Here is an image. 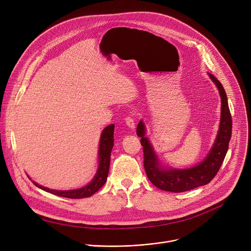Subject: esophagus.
<instances>
[{
  "instance_id": "1",
  "label": "esophagus",
  "mask_w": 251,
  "mask_h": 251,
  "mask_svg": "<svg viewBox=\"0 0 251 251\" xmlns=\"http://www.w3.org/2000/svg\"><path fill=\"white\" fill-rule=\"evenodd\" d=\"M126 126H127L130 129H134V128H135V122H134V119H133V118H131V117L126 118Z\"/></svg>"
}]
</instances>
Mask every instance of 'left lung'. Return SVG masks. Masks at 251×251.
Returning a JSON list of instances; mask_svg holds the SVG:
<instances>
[{
    "instance_id": "1",
    "label": "left lung",
    "mask_w": 251,
    "mask_h": 251,
    "mask_svg": "<svg viewBox=\"0 0 251 251\" xmlns=\"http://www.w3.org/2000/svg\"><path fill=\"white\" fill-rule=\"evenodd\" d=\"M211 80L218 88L221 97V118L216 139L206 157L197 165L176 169L166 167L159 161L152 143L146 136V126L141 120L136 133L141 137L144 153V169L149 180L158 188L171 192H183L209 183L218 173L226 157L231 136V117L228 109L226 91L221 82L211 74Z\"/></svg>"
}]
</instances>
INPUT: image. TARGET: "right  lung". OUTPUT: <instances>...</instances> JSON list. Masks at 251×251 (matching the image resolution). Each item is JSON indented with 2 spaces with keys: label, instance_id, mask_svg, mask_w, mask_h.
Listing matches in <instances>:
<instances>
[{
  "label": "right lung",
  "instance_id": "add662e5",
  "mask_svg": "<svg viewBox=\"0 0 251 251\" xmlns=\"http://www.w3.org/2000/svg\"><path fill=\"white\" fill-rule=\"evenodd\" d=\"M114 129L115 126L110 125L106 126L100 136V142H99V150H98V169L94 176V177L91 179L89 183L86 185L76 188V189H70V190H57V189H51L45 186L40 185L39 183L32 180V182L39 188L58 195L62 197L67 198H84L89 197L95 192H97L106 182L108 174H109V168H110V158H111V152L114 146ZM29 177V176H28ZM30 178V177H29ZM31 179V178H30Z\"/></svg>",
  "mask_w": 251,
  "mask_h": 251
}]
</instances>
